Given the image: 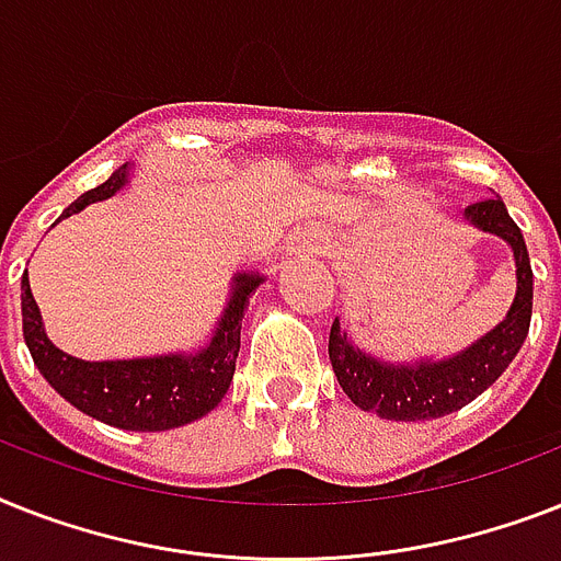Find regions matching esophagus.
Segmentation results:
<instances>
[{
	"mask_svg": "<svg viewBox=\"0 0 561 561\" xmlns=\"http://www.w3.org/2000/svg\"><path fill=\"white\" fill-rule=\"evenodd\" d=\"M294 248L302 250V253H322V248H325V236H322L320 230H305V233L296 236Z\"/></svg>",
	"mask_w": 561,
	"mask_h": 561,
	"instance_id": "obj_1",
	"label": "esophagus"
}]
</instances>
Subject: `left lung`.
<instances>
[{
  "mask_svg": "<svg viewBox=\"0 0 561 561\" xmlns=\"http://www.w3.org/2000/svg\"><path fill=\"white\" fill-rule=\"evenodd\" d=\"M463 218L484 233L502 236L513 248L518 288L507 320L458 357L414 366H389L357 352L345 331H340V320H334L328 336V357L343 391L363 412H375L386 421H432L458 412L502 377L525 343L533 313V271L525 236L507 216L502 198L470 204L463 209Z\"/></svg>",
  "mask_w": 561,
  "mask_h": 561,
  "instance_id": "obj_1",
  "label": "left lung"
}]
</instances>
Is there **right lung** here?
Here are the masks:
<instances>
[{
  "label": "right lung",
  "instance_id": "add662e5",
  "mask_svg": "<svg viewBox=\"0 0 561 561\" xmlns=\"http://www.w3.org/2000/svg\"><path fill=\"white\" fill-rule=\"evenodd\" d=\"M126 167L108 175L100 186L83 193L59 218L80 213L85 204L103 202L126 184ZM259 276H236L233 299L218 322L216 336L198 354L149 359H112L85 363L59 352L45 336L39 308L31 296L28 273H22V334L36 368L62 398L98 421L131 432H163L198 421L221 403L236 371L241 345V317Z\"/></svg>",
  "mask_w": 561,
  "mask_h": 561
}]
</instances>
